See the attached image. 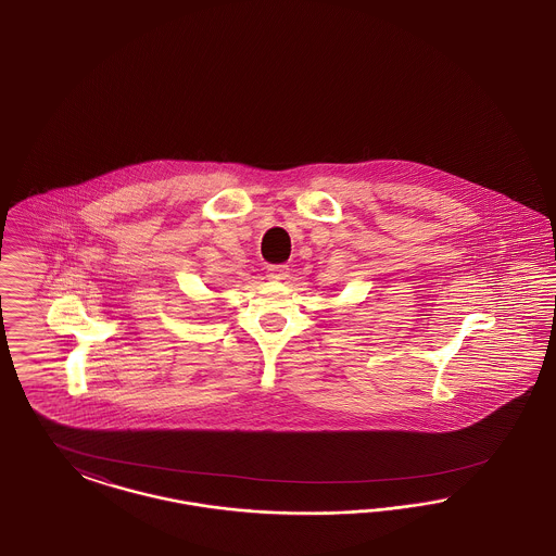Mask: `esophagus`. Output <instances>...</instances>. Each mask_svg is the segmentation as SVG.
<instances>
[{"mask_svg":"<svg viewBox=\"0 0 556 556\" xmlns=\"http://www.w3.org/2000/svg\"><path fill=\"white\" fill-rule=\"evenodd\" d=\"M288 268L287 266H268L269 280H287Z\"/></svg>","mask_w":556,"mask_h":556,"instance_id":"obj_1","label":"esophagus"}]
</instances>
